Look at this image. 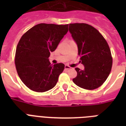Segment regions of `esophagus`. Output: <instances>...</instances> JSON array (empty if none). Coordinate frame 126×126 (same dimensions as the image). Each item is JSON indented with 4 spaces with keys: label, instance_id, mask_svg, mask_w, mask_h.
<instances>
[{
    "label": "esophagus",
    "instance_id": "obj_1",
    "mask_svg": "<svg viewBox=\"0 0 126 126\" xmlns=\"http://www.w3.org/2000/svg\"><path fill=\"white\" fill-rule=\"evenodd\" d=\"M69 69H71V67H69L68 65H65V71H68Z\"/></svg>",
    "mask_w": 126,
    "mask_h": 126
}]
</instances>
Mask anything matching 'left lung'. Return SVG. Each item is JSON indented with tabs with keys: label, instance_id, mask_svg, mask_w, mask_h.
<instances>
[{
	"label": "left lung",
	"instance_id": "8db88e82",
	"mask_svg": "<svg viewBox=\"0 0 126 126\" xmlns=\"http://www.w3.org/2000/svg\"><path fill=\"white\" fill-rule=\"evenodd\" d=\"M69 31L78 46V54L84 70L75 68L77 76L73 79L76 85L85 90L99 88L109 77L112 65L107 42L95 28L86 23H71Z\"/></svg>",
	"mask_w": 126,
	"mask_h": 126
}]
</instances>
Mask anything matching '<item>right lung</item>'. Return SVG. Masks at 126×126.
<instances>
[{
    "label": "right lung",
    "mask_w": 126,
    "mask_h": 126,
    "mask_svg": "<svg viewBox=\"0 0 126 126\" xmlns=\"http://www.w3.org/2000/svg\"><path fill=\"white\" fill-rule=\"evenodd\" d=\"M67 25L40 23L23 34L15 55L17 72L30 90L45 92L56 85L65 65H51L48 57L68 32Z\"/></svg>",
    "instance_id": "1"
}]
</instances>
